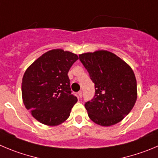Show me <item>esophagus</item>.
<instances>
[{
	"label": "esophagus",
	"mask_w": 158,
	"mask_h": 158,
	"mask_svg": "<svg viewBox=\"0 0 158 158\" xmlns=\"http://www.w3.org/2000/svg\"><path fill=\"white\" fill-rule=\"evenodd\" d=\"M78 95H79V98H82V91H79V93H78Z\"/></svg>",
	"instance_id": "esophagus-1"
}]
</instances>
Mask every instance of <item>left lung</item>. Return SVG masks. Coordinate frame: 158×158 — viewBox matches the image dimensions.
Masks as SVG:
<instances>
[{
	"mask_svg": "<svg viewBox=\"0 0 158 158\" xmlns=\"http://www.w3.org/2000/svg\"><path fill=\"white\" fill-rule=\"evenodd\" d=\"M79 57L95 84L94 97L85 104L88 116L101 126L118 123L130 112L137 99L133 71L110 51L101 50Z\"/></svg>",
	"mask_w": 158,
	"mask_h": 158,
	"instance_id": "obj_1",
	"label": "left lung"
}]
</instances>
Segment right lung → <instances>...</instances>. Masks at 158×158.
I'll list each match as a JSON object with an SVG mask.
<instances>
[{"label":"right lung","instance_id":"1","mask_svg":"<svg viewBox=\"0 0 158 158\" xmlns=\"http://www.w3.org/2000/svg\"><path fill=\"white\" fill-rule=\"evenodd\" d=\"M78 59L70 51L51 50L25 72L22 82L23 103L40 123L58 126L70 115L78 100L71 93L68 72Z\"/></svg>","mask_w":158,"mask_h":158}]
</instances>
